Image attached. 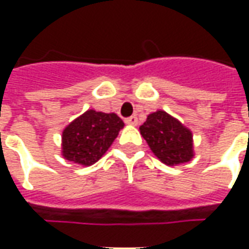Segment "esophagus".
I'll use <instances>...</instances> for the list:
<instances>
[{
    "label": "esophagus",
    "instance_id": "1",
    "mask_svg": "<svg viewBox=\"0 0 249 249\" xmlns=\"http://www.w3.org/2000/svg\"><path fill=\"white\" fill-rule=\"evenodd\" d=\"M125 123L128 125H137L139 124V120H137L136 116H130V117H128V119L125 120Z\"/></svg>",
    "mask_w": 249,
    "mask_h": 249
}]
</instances>
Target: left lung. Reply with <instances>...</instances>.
I'll list each match as a JSON object with an SVG mask.
<instances>
[{
	"label": "left lung",
	"instance_id": "left-lung-1",
	"mask_svg": "<svg viewBox=\"0 0 249 249\" xmlns=\"http://www.w3.org/2000/svg\"><path fill=\"white\" fill-rule=\"evenodd\" d=\"M140 133L153 155L165 165L175 167L191 161L195 156L191 129L165 110L148 114Z\"/></svg>",
	"mask_w": 249,
	"mask_h": 249
}]
</instances>
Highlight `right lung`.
Segmentation results:
<instances>
[{
  "mask_svg": "<svg viewBox=\"0 0 249 249\" xmlns=\"http://www.w3.org/2000/svg\"><path fill=\"white\" fill-rule=\"evenodd\" d=\"M124 125L116 113L88 109L62 130V157L82 167L93 165L110 148Z\"/></svg>",
  "mask_w": 249,
  "mask_h": 249,
  "instance_id": "1",
  "label": "right lung"
}]
</instances>
